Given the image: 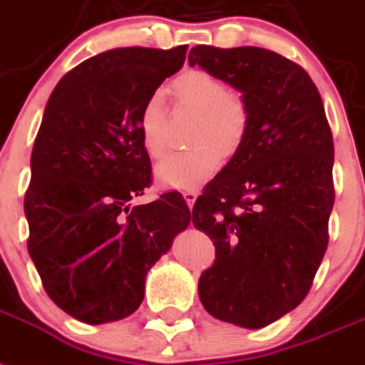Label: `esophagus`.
<instances>
[{
	"mask_svg": "<svg viewBox=\"0 0 365 365\" xmlns=\"http://www.w3.org/2000/svg\"><path fill=\"white\" fill-rule=\"evenodd\" d=\"M182 197H185L186 205H188L190 209H192L195 203V200H197V192H194V190H186L185 194H182Z\"/></svg>",
	"mask_w": 365,
	"mask_h": 365,
	"instance_id": "obj_1",
	"label": "esophagus"
}]
</instances>
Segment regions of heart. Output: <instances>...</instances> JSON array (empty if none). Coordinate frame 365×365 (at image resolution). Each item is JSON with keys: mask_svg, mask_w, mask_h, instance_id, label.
<instances>
[{"mask_svg": "<svg viewBox=\"0 0 365 365\" xmlns=\"http://www.w3.org/2000/svg\"><path fill=\"white\" fill-rule=\"evenodd\" d=\"M177 102L200 113L195 123L194 149L173 153L156 165V180L165 188L192 190L215 175L224 156L235 155L246 140L250 126L248 104L230 91L222 78L201 68H190L171 81ZM164 102L153 95L140 111V134L153 158L165 153Z\"/></svg>", "mask_w": 365, "mask_h": 365, "instance_id": "1", "label": "heart"}]
</instances>
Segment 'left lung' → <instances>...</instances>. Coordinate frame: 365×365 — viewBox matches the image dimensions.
Here are the masks:
<instances>
[{
    "mask_svg": "<svg viewBox=\"0 0 365 365\" xmlns=\"http://www.w3.org/2000/svg\"><path fill=\"white\" fill-rule=\"evenodd\" d=\"M188 61L237 89L250 110L246 140L192 210L216 246L201 304L224 323L263 328L306 298L327 252L332 132L308 72L279 53L195 46Z\"/></svg>",
    "mask_w": 365,
    "mask_h": 365,
    "instance_id": "8db88e82",
    "label": "left lung"
}]
</instances>
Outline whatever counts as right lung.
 <instances>
[{
  "instance_id": "add662e5",
  "label": "right lung",
  "mask_w": 365,
  "mask_h": 365,
  "mask_svg": "<svg viewBox=\"0 0 365 365\" xmlns=\"http://www.w3.org/2000/svg\"><path fill=\"white\" fill-rule=\"evenodd\" d=\"M185 59L186 46L108 50L48 98L24 200L27 252L48 297L81 323L140 308L147 272L190 224L179 192L130 207L150 185L140 111Z\"/></svg>"
}]
</instances>
